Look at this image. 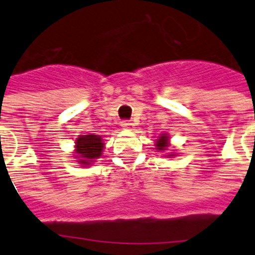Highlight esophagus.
I'll list each match as a JSON object with an SVG mask.
<instances>
[{
  "label": "esophagus",
  "mask_w": 255,
  "mask_h": 255,
  "mask_svg": "<svg viewBox=\"0 0 255 255\" xmlns=\"http://www.w3.org/2000/svg\"><path fill=\"white\" fill-rule=\"evenodd\" d=\"M121 126H122V128H123V129H132V128H133V124H132L131 122H128V121H123L121 123Z\"/></svg>",
  "instance_id": "34e87169"
}]
</instances>
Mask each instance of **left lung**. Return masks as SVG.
Masks as SVG:
<instances>
[{
    "label": "left lung",
    "mask_w": 255,
    "mask_h": 255,
    "mask_svg": "<svg viewBox=\"0 0 255 255\" xmlns=\"http://www.w3.org/2000/svg\"><path fill=\"white\" fill-rule=\"evenodd\" d=\"M154 146H156L157 152H161V153L167 152L169 148H170V137H169V134L161 133L160 136L156 138V144H154ZM175 156H177V153H175L174 150L166 153L167 158H173V157Z\"/></svg>",
    "instance_id": "obj_1"
}]
</instances>
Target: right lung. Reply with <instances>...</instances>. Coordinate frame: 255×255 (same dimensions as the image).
<instances>
[{
  "instance_id": "add662e5",
  "label": "right lung",
  "mask_w": 255,
  "mask_h": 255,
  "mask_svg": "<svg viewBox=\"0 0 255 255\" xmlns=\"http://www.w3.org/2000/svg\"><path fill=\"white\" fill-rule=\"evenodd\" d=\"M73 157L76 162L81 165V167H86L93 165L95 160L102 157L105 142L103 138L98 134H80L74 141Z\"/></svg>"
}]
</instances>
